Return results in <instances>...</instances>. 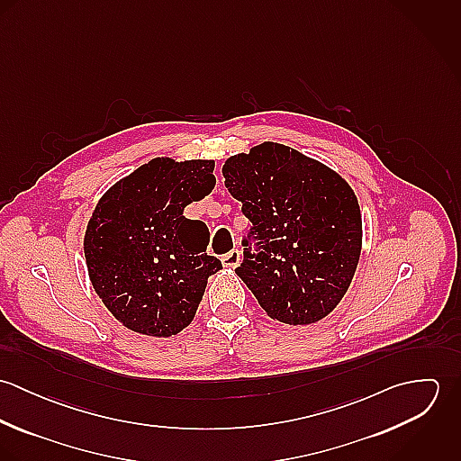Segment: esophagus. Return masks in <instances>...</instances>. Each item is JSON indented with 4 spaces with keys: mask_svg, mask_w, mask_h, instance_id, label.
<instances>
[{
    "mask_svg": "<svg viewBox=\"0 0 461 461\" xmlns=\"http://www.w3.org/2000/svg\"><path fill=\"white\" fill-rule=\"evenodd\" d=\"M240 263H241V252H240L238 249H234V250H230L229 254L221 256V264H223L225 267H236Z\"/></svg>",
    "mask_w": 461,
    "mask_h": 461,
    "instance_id": "esophagus-1",
    "label": "esophagus"
}]
</instances>
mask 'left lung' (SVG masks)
<instances>
[{"instance_id": "left-lung-1", "label": "left lung", "mask_w": 461, "mask_h": 461, "mask_svg": "<svg viewBox=\"0 0 461 461\" xmlns=\"http://www.w3.org/2000/svg\"><path fill=\"white\" fill-rule=\"evenodd\" d=\"M221 174L254 223L261 252L245 249L236 273L264 312L284 325L327 318L346 294L362 250V214L351 186L321 161L275 141L230 156Z\"/></svg>"}]
</instances>
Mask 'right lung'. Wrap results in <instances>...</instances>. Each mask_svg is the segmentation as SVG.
Wrapping results in <instances>:
<instances>
[{
    "instance_id": "1",
    "label": "right lung",
    "mask_w": 461,
    "mask_h": 461,
    "mask_svg": "<svg viewBox=\"0 0 461 461\" xmlns=\"http://www.w3.org/2000/svg\"><path fill=\"white\" fill-rule=\"evenodd\" d=\"M212 159L154 158L94 207L83 238L88 276L126 329L172 337L194 321L221 263L205 254V223L183 211L212 192Z\"/></svg>"
}]
</instances>
